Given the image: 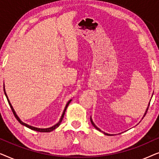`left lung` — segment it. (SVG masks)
Listing matches in <instances>:
<instances>
[{
  "instance_id": "8db88e82",
  "label": "left lung",
  "mask_w": 159,
  "mask_h": 159,
  "mask_svg": "<svg viewBox=\"0 0 159 159\" xmlns=\"http://www.w3.org/2000/svg\"><path fill=\"white\" fill-rule=\"evenodd\" d=\"M149 105H150V103H149ZM148 108H147V111H148ZM147 111H146V113H147ZM146 113H145V114H146ZM90 121H91V123H92V125H93V127H94L95 128H96V129H97L98 130V131H100V132H101V129H100L98 127H96V125H95V124H94V122H93V120H92V119H91V117H90ZM104 134H106V135H110V134H109L105 133V132H104Z\"/></svg>"
}]
</instances>
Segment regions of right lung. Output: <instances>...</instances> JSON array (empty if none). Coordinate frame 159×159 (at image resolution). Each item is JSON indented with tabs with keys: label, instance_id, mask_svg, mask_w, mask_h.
I'll return each instance as SVG.
<instances>
[{
	"label": "right lung",
	"instance_id": "1",
	"mask_svg": "<svg viewBox=\"0 0 159 159\" xmlns=\"http://www.w3.org/2000/svg\"><path fill=\"white\" fill-rule=\"evenodd\" d=\"M3 88H4V87H3ZM3 90H4V93H5V95H6V98H7V101H8V104H9L10 107H11V111H12L13 114H14V116H15V118H16V119H17V120H18L19 122L20 123L21 125H25V127H28V128H30V129H32V130H34V131L40 132H51V131H53V130L55 129L56 128H57V127H58V126L60 125V124H61V121H62V119H63V118H64V116L65 111H66V110L67 107H68V106H69V103H70L71 101V100H70V101H69L68 102V103H67V104H66V107H65V108H64V112H63V114H62V116H61V119H60V121H58V122L57 124H56V125H54V126H53V127H50V128H47V129H40V128H37V127H32V126H30V125H27V124H25V123L22 122V121H21L20 120V119H19V117H18V116H17V115H16V112H15V111L14 110V108H13V107H12L11 104V103H10L9 100H8V96H7V95H6V93L5 89H3Z\"/></svg>",
	"mask_w": 159,
	"mask_h": 159
}]
</instances>
